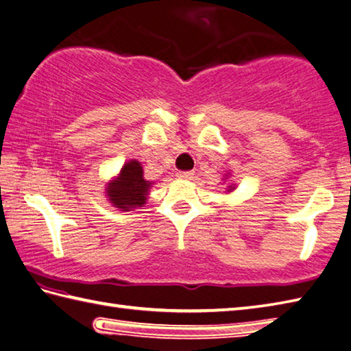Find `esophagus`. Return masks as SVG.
Returning <instances> with one entry per match:
<instances>
[{
	"label": "esophagus",
	"instance_id": "1",
	"mask_svg": "<svg viewBox=\"0 0 351 351\" xmlns=\"http://www.w3.org/2000/svg\"><path fill=\"white\" fill-rule=\"evenodd\" d=\"M178 178H181V180H192L193 171L192 170H189V171H178Z\"/></svg>",
	"mask_w": 351,
	"mask_h": 351
}]
</instances>
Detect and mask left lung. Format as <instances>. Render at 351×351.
Here are the masks:
<instances>
[{
  "mask_svg": "<svg viewBox=\"0 0 351 351\" xmlns=\"http://www.w3.org/2000/svg\"><path fill=\"white\" fill-rule=\"evenodd\" d=\"M232 189H234V186H230V187H228V192H231Z\"/></svg>",
  "mask_w": 351,
  "mask_h": 351,
  "instance_id": "left-lung-1",
  "label": "left lung"
}]
</instances>
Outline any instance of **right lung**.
Wrapping results in <instances>:
<instances>
[{"label":"right lung","mask_w":351,"mask_h":351,"mask_svg":"<svg viewBox=\"0 0 351 351\" xmlns=\"http://www.w3.org/2000/svg\"><path fill=\"white\" fill-rule=\"evenodd\" d=\"M152 184V181L143 178L142 164L132 159L121 167L119 176L108 182L106 195L120 210H132L147 203Z\"/></svg>","instance_id":"1"}]
</instances>
